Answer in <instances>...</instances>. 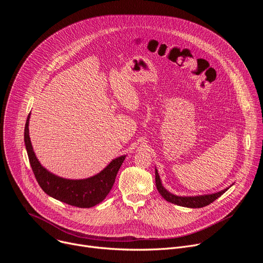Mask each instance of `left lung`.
<instances>
[{"label": "left lung", "mask_w": 263, "mask_h": 263, "mask_svg": "<svg viewBox=\"0 0 263 263\" xmlns=\"http://www.w3.org/2000/svg\"><path fill=\"white\" fill-rule=\"evenodd\" d=\"M156 186L159 191L160 195H161L167 202H171L173 204L179 205V206H185V208H191V209H200L204 208L206 205L213 203L216 199H218L221 195L228 190L223 189L219 192L212 193V195H204V196H197V197H178L175 195H172V193L168 192L161 184V179L159 177L158 171L156 168Z\"/></svg>", "instance_id": "obj_1"}]
</instances>
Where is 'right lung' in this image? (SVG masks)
Returning <instances> with one entry per match:
<instances>
[{"instance_id": "right-lung-1", "label": "right lung", "mask_w": 263, "mask_h": 263, "mask_svg": "<svg viewBox=\"0 0 263 263\" xmlns=\"http://www.w3.org/2000/svg\"><path fill=\"white\" fill-rule=\"evenodd\" d=\"M29 119L30 114L25 127V144L34 176L43 191L53 199L76 208H92L103 201L115 182L125 156L114 159L99 174L86 179H66L55 176L42 166L33 152L29 136Z\"/></svg>"}]
</instances>
